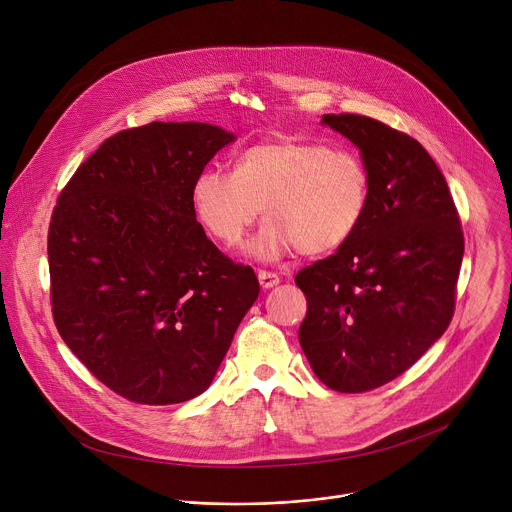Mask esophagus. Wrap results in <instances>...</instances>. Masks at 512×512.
I'll return each mask as SVG.
<instances>
[{
    "instance_id": "1",
    "label": "esophagus",
    "mask_w": 512,
    "mask_h": 512,
    "mask_svg": "<svg viewBox=\"0 0 512 512\" xmlns=\"http://www.w3.org/2000/svg\"><path fill=\"white\" fill-rule=\"evenodd\" d=\"M257 277H259V283H261V287H265V289H269V287H275L277 283H279V275L277 273H273V271H259L257 273Z\"/></svg>"
}]
</instances>
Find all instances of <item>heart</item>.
I'll return each mask as SVG.
<instances>
[{
    "label": "heart",
    "instance_id": "heart-1",
    "mask_svg": "<svg viewBox=\"0 0 512 512\" xmlns=\"http://www.w3.org/2000/svg\"><path fill=\"white\" fill-rule=\"evenodd\" d=\"M371 172L348 150L308 139H275L247 148L233 172L204 168L192 182L196 221L218 245L235 249L257 223H267L249 253L275 261L291 251L322 257L342 249L371 204Z\"/></svg>",
    "mask_w": 512,
    "mask_h": 512
}]
</instances>
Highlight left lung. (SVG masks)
Listing matches in <instances>:
<instances>
[{
	"instance_id": "left-lung-1",
	"label": "left lung",
	"mask_w": 512,
	"mask_h": 512,
	"mask_svg": "<svg viewBox=\"0 0 512 512\" xmlns=\"http://www.w3.org/2000/svg\"><path fill=\"white\" fill-rule=\"evenodd\" d=\"M322 121L360 150L373 188L356 235L296 275L308 302L300 344L326 387L364 393L403 375L450 326L464 233L417 139L364 115Z\"/></svg>"
}]
</instances>
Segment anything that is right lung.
Returning <instances> with one entry per match:
<instances>
[{"label": "right lung", "instance_id": "add662e5", "mask_svg": "<svg viewBox=\"0 0 512 512\" xmlns=\"http://www.w3.org/2000/svg\"><path fill=\"white\" fill-rule=\"evenodd\" d=\"M233 133L154 121L105 139L62 188L48 229L58 334L113 393L172 405L206 391L259 296L196 221L194 178Z\"/></svg>", "mask_w": 512, "mask_h": 512}]
</instances>
